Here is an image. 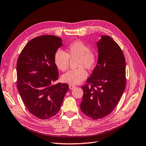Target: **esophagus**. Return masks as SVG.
<instances>
[{
  "label": "esophagus",
  "mask_w": 146,
  "mask_h": 146,
  "mask_svg": "<svg viewBox=\"0 0 146 146\" xmlns=\"http://www.w3.org/2000/svg\"><path fill=\"white\" fill-rule=\"evenodd\" d=\"M75 87V86L74 85H69V88H70V90H73V88H74Z\"/></svg>",
  "instance_id": "1"
}]
</instances>
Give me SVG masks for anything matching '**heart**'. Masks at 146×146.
<instances>
[{"label":"heart","instance_id":"1","mask_svg":"<svg viewBox=\"0 0 146 146\" xmlns=\"http://www.w3.org/2000/svg\"><path fill=\"white\" fill-rule=\"evenodd\" d=\"M77 57V69L70 70L63 74L62 79L70 85H78L87 78L88 73L83 68L90 70L96 63L95 53L90 50L89 46L81 40H77L70 42L66 48V52L58 49L54 55V62L57 68L65 71L68 67L70 58Z\"/></svg>","mask_w":146,"mask_h":146}]
</instances>
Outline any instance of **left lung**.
Masks as SVG:
<instances>
[{"label": "left lung", "mask_w": 146, "mask_h": 146, "mask_svg": "<svg viewBox=\"0 0 146 146\" xmlns=\"http://www.w3.org/2000/svg\"><path fill=\"white\" fill-rule=\"evenodd\" d=\"M98 60L82 86L80 110L93 119L110 114L119 102L126 87V61L120 46L108 35H102L97 42Z\"/></svg>", "instance_id": "obj_1"}]
</instances>
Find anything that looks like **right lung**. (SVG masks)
Wrapping results in <instances>:
<instances>
[{"instance_id":"1","label":"right lung","mask_w":146,"mask_h":146,"mask_svg":"<svg viewBox=\"0 0 146 146\" xmlns=\"http://www.w3.org/2000/svg\"><path fill=\"white\" fill-rule=\"evenodd\" d=\"M62 41L50 35L34 38L27 43L17 60L20 96L28 110L40 119L57 114L69 89L67 84H53L58 78L54 55L62 46Z\"/></svg>"}]
</instances>
